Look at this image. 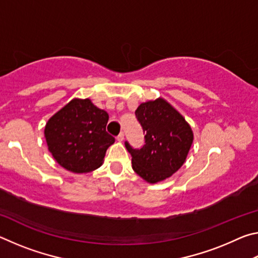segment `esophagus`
<instances>
[{
    "label": "esophagus",
    "mask_w": 258,
    "mask_h": 258,
    "mask_svg": "<svg viewBox=\"0 0 258 258\" xmlns=\"http://www.w3.org/2000/svg\"><path fill=\"white\" fill-rule=\"evenodd\" d=\"M124 138H125L124 133H123V132H120V133L118 134V137H117V140H118L119 142H123V141H124Z\"/></svg>",
    "instance_id": "esophagus-1"
}]
</instances>
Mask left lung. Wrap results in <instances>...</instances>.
Here are the masks:
<instances>
[{
	"mask_svg": "<svg viewBox=\"0 0 258 258\" xmlns=\"http://www.w3.org/2000/svg\"><path fill=\"white\" fill-rule=\"evenodd\" d=\"M135 116L146 135L140 149L125 142L132 167L147 182L164 181L184 164L194 141L192 130L184 117L161 98L140 104Z\"/></svg>",
	"mask_w": 258,
	"mask_h": 258,
	"instance_id": "obj_1",
	"label": "left lung"
}]
</instances>
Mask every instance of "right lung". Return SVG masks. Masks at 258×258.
Here are the masks:
<instances>
[{
  "mask_svg": "<svg viewBox=\"0 0 258 258\" xmlns=\"http://www.w3.org/2000/svg\"><path fill=\"white\" fill-rule=\"evenodd\" d=\"M108 113L90 99H74L47 120L44 130L49 151L73 173H89L102 165L115 138L106 131Z\"/></svg>",
  "mask_w": 258,
  "mask_h": 258,
  "instance_id": "obj_1",
  "label": "right lung"
}]
</instances>
